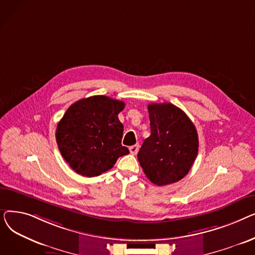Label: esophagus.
<instances>
[{
  "instance_id": "esophagus-1",
  "label": "esophagus",
  "mask_w": 255,
  "mask_h": 255,
  "mask_svg": "<svg viewBox=\"0 0 255 255\" xmlns=\"http://www.w3.org/2000/svg\"><path fill=\"white\" fill-rule=\"evenodd\" d=\"M139 150V144H134V145H131L129 148V151L132 155H136L137 152Z\"/></svg>"
}]
</instances>
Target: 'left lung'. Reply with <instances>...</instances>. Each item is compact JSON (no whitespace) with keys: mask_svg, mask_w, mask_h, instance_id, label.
<instances>
[{"mask_svg":"<svg viewBox=\"0 0 255 255\" xmlns=\"http://www.w3.org/2000/svg\"><path fill=\"white\" fill-rule=\"evenodd\" d=\"M151 135L137 154L144 175L153 184L164 186L189 172L198 152L197 131L191 120L171 103L148 105Z\"/></svg>","mask_w":255,"mask_h":255,"instance_id":"8db88e82","label":"left lung"}]
</instances>
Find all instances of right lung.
<instances>
[{
	"instance_id": "right-lung-1",
	"label": "right lung",
	"mask_w": 255,
	"mask_h": 255,
	"mask_svg": "<svg viewBox=\"0 0 255 255\" xmlns=\"http://www.w3.org/2000/svg\"><path fill=\"white\" fill-rule=\"evenodd\" d=\"M125 103L103 95L76 101L61 119L56 138L70 167L84 177H97L129 154L122 145L124 126L118 115Z\"/></svg>"
}]
</instances>
